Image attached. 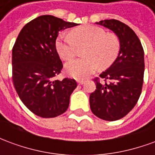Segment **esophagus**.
I'll return each mask as SVG.
<instances>
[{"instance_id": "1", "label": "esophagus", "mask_w": 155, "mask_h": 155, "mask_svg": "<svg viewBox=\"0 0 155 155\" xmlns=\"http://www.w3.org/2000/svg\"><path fill=\"white\" fill-rule=\"evenodd\" d=\"M77 82L80 84H83L85 82V80H84V79H80V80H78Z\"/></svg>"}]
</instances>
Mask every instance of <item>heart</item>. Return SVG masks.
I'll return each instance as SVG.
<instances>
[{"label": "heart", "instance_id": "1", "mask_svg": "<svg viewBox=\"0 0 155 155\" xmlns=\"http://www.w3.org/2000/svg\"><path fill=\"white\" fill-rule=\"evenodd\" d=\"M85 57L70 61L65 70L71 76L83 79L92 74L98 66L106 70L116 60L120 42L116 35L106 33L95 25H84L74 29L70 33L61 34L56 41V50L63 60L69 61L77 54L78 46H84Z\"/></svg>", "mask_w": 155, "mask_h": 155}]
</instances>
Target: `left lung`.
I'll return each mask as SVG.
<instances>
[{"mask_svg": "<svg viewBox=\"0 0 155 155\" xmlns=\"http://www.w3.org/2000/svg\"><path fill=\"white\" fill-rule=\"evenodd\" d=\"M97 24L116 34L120 49L113 64L100 77L94 79L96 90L90 95V105L95 116L114 121L125 116L141 94L144 72L143 49L134 31L123 22L110 19Z\"/></svg>", "mask_w": 155, "mask_h": 155, "instance_id": "left-lung-1", "label": "left lung"}]
</instances>
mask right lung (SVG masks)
<instances>
[{
  "label": "right lung",
  "mask_w": 155,
  "mask_h": 155,
  "mask_svg": "<svg viewBox=\"0 0 155 155\" xmlns=\"http://www.w3.org/2000/svg\"><path fill=\"white\" fill-rule=\"evenodd\" d=\"M75 25L53 15H41L21 29L12 48L14 87L37 116L54 118L64 113L77 87L74 79L53 81L63 68L55 47L59 32Z\"/></svg>",
  "instance_id": "right-lung-1"
}]
</instances>
